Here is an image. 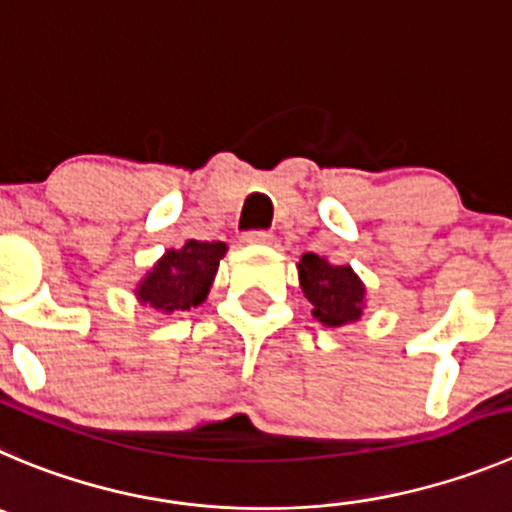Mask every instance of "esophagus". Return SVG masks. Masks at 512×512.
Masks as SVG:
<instances>
[{
    "mask_svg": "<svg viewBox=\"0 0 512 512\" xmlns=\"http://www.w3.org/2000/svg\"><path fill=\"white\" fill-rule=\"evenodd\" d=\"M272 234L265 232V229H250V232L242 234V242L245 245H270Z\"/></svg>",
    "mask_w": 512,
    "mask_h": 512,
    "instance_id": "1",
    "label": "esophagus"
}]
</instances>
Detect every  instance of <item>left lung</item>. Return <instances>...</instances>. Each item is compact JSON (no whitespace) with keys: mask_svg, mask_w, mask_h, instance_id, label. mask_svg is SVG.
I'll list each match as a JSON object with an SVG mask.
<instances>
[{"mask_svg":"<svg viewBox=\"0 0 512 512\" xmlns=\"http://www.w3.org/2000/svg\"><path fill=\"white\" fill-rule=\"evenodd\" d=\"M300 288L313 303V315L326 326H343L361 318L364 285L348 265H331L326 257L305 252L300 257Z\"/></svg>","mask_w":512,"mask_h":512,"instance_id":"8db88e82","label":"left lung"}]
</instances>
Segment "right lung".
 Instances as JSON below:
<instances>
[{
	"label": "right lung",
	"mask_w": 512,
	"mask_h": 512,
	"mask_svg": "<svg viewBox=\"0 0 512 512\" xmlns=\"http://www.w3.org/2000/svg\"><path fill=\"white\" fill-rule=\"evenodd\" d=\"M224 252V242L199 240H189L181 250H169L156 262L154 272L146 275L138 288V298L166 313L194 308L207 298Z\"/></svg>",
	"instance_id": "right-lung-1"
}]
</instances>
